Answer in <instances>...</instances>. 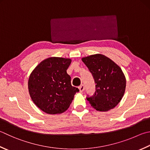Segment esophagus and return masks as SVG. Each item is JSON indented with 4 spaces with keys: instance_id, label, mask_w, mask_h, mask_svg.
<instances>
[{
    "instance_id": "34e87169",
    "label": "esophagus",
    "mask_w": 150,
    "mask_h": 150,
    "mask_svg": "<svg viewBox=\"0 0 150 150\" xmlns=\"http://www.w3.org/2000/svg\"><path fill=\"white\" fill-rule=\"evenodd\" d=\"M79 90H80V91L81 93H82L84 90H85V86L83 85H81V86L79 87Z\"/></svg>"
}]
</instances>
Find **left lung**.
Masks as SVG:
<instances>
[{
  "label": "left lung",
  "instance_id": "1",
  "mask_svg": "<svg viewBox=\"0 0 150 150\" xmlns=\"http://www.w3.org/2000/svg\"><path fill=\"white\" fill-rule=\"evenodd\" d=\"M92 73L96 83V91L87 97L93 108L97 111L107 112L115 108L124 95L126 78L121 68L112 59L99 54L81 58Z\"/></svg>",
  "mask_w": 150,
  "mask_h": 150
}]
</instances>
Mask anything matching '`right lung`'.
I'll use <instances>...</instances> for the list:
<instances>
[{"instance_id":"1","label":"right lung","mask_w":150,"mask_h":150,"mask_svg":"<svg viewBox=\"0 0 150 150\" xmlns=\"http://www.w3.org/2000/svg\"><path fill=\"white\" fill-rule=\"evenodd\" d=\"M72 60L52 57L39 63L30 73L28 89L35 105L48 114H61L69 108L79 89L72 86L67 70Z\"/></svg>"}]
</instances>
